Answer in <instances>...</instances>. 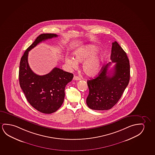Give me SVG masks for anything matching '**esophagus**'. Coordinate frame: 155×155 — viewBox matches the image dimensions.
<instances>
[{
    "label": "esophagus",
    "instance_id": "obj_1",
    "mask_svg": "<svg viewBox=\"0 0 155 155\" xmlns=\"http://www.w3.org/2000/svg\"><path fill=\"white\" fill-rule=\"evenodd\" d=\"M73 80H80L81 78L79 76H74V78H73Z\"/></svg>",
    "mask_w": 155,
    "mask_h": 155
}]
</instances>
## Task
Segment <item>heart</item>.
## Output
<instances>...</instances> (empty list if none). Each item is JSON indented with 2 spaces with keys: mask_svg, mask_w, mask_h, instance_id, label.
Listing matches in <instances>:
<instances>
[{
  "mask_svg": "<svg viewBox=\"0 0 155 155\" xmlns=\"http://www.w3.org/2000/svg\"><path fill=\"white\" fill-rule=\"evenodd\" d=\"M97 51L96 46L92 44H87L74 51V59L72 57L65 58V62L71 69H76L78 66V62H83L86 60L82 65L83 72L88 76H95L98 73L101 67L100 57L94 55Z\"/></svg>",
  "mask_w": 155,
  "mask_h": 155,
  "instance_id": "1",
  "label": "heart"
}]
</instances>
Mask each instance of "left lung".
I'll return each instance as SVG.
<instances>
[{
  "instance_id": "1",
  "label": "left lung",
  "mask_w": 155,
  "mask_h": 155,
  "mask_svg": "<svg viewBox=\"0 0 155 155\" xmlns=\"http://www.w3.org/2000/svg\"><path fill=\"white\" fill-rule=\"evenodd\" d=\"M111 60L116 64L108 70L109 62L102 67L98 76L87 81L89 93L86 103L90 109L107 110L120 99L130 79V61L126 53L117 42H113Z\"/></svg>"
}]
</instances>
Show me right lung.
Instances as JSON below:
<instances>
[{
    "mask_svg": "<svg viewBox=\"0 0 155 155\" xmlns=\"http://www.w3.org/2000/svg\"><path fill=\"white\" fill-rule=\"evenodd\" d=\"M57 36L54 34L39 35L25 50L20 63L19 82L26 98L34 108L46 114L53 113L61 107L65 87L72 81L73 74L55 67L48 74L37 75L29 67L28 52L42 41Z\"/></svg>",
    "mask_w": 155,
    "mask_h": 155,
    "instance_id": "1",
    "label": "right lung"
}]
</instances>
